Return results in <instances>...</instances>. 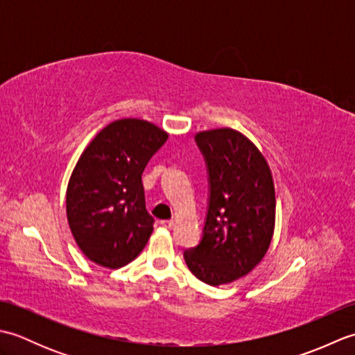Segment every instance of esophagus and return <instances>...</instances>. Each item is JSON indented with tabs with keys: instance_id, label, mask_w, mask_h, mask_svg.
<instances>
[{
	"instance_id": "1",
	"label": "esophagus",
	"mask_w": 355,
	"mask_h": 355,
	"mask_svg": "<svg viewBox=\"0 0 355 355\" xmlns=\"http://www.w3.org/2000/svg\"><path fill=\"white\" fill-rule=\"evenodd\" d=\"M173 220H164V221H162V225L163 227H166V229H172L173 227Z\"/></svg>"
}]
</instances>
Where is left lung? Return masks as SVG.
<instances>
[{"label":"left lung","mask_w":355,"mask_h":355,"mask_svg":"<svg viewBox=\"0 0 355 355\" xmlns=\"http://www.w3.org/2000/svg\"><path fill=\"white\" fill-rule=\"evenodd\" d=\"M195 141L207 169V212L198 245L183 254L200 281L216 286L245 276L268 250L275 186L266 158L241 132L221 128Z\"/></svg>","instance_id":"left-lung-1"}]
</instances>
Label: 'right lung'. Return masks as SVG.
I'll return each instance as SVG.
<instances>
[{
  "label": "right lung",
  "mask_w": 355,
  "mask_h": 355,
  "mask_svg": "<svg viewBox=\"0 0 355 355\" xmlns=\"http://www.w3.org/2000/svg\"><path fill=\"white\" fill-rule=\"evenodd\" d=\"M160 128L122 119L96 135L67 187V218L88 259L119 268L137 258L154 230L141 173L164 141Z\"/></svg>",
  "instance_id": "right-lung-1"
}]
</instances>
